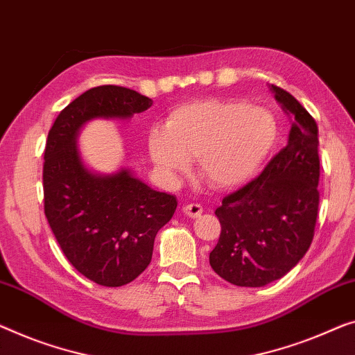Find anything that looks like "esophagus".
I'll use <instances>...</instances> for the list:
<instances>
[{
	"label": "esophagus",
	"mask_w": 355,
	"mask_h": 355,
	"mask_svg": "<svg viewBox=\"0 0 355 355\" xmlns=\"http://www.w3.org/2000/svg\"><path fill=\"white\" fill-rule=\"evenodd\" d=\"M183 214L188 215L189 218H198L202 214V205L200 204H188L183 207Z\"/></svg>",
	"instance_id": "esophagus-1"
}]
</instances>
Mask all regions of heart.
<instances>
[{
    "label": "heart",
    "mask_w": 355,
    "mask_h": 355,
    "mask_svg": "<svg viewBox=\"0 0 355 355\" xmlns=\"http://www.w3.org/2000/svg\"><path fill=\"white\" fill-rule=\"evenodd\" d=\"M277 139V124L268 110L245 100L207 98L182 105L168 114L166 129L148 134L153 162L175 180L198 159L199 175L215 188L230 189L260 172Z\"/></svg>",
    "instance_id": "b5f03b06"
}]
</instances>
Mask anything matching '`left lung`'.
I'll return each mask as SVG.
<instances>
[{
    "label": "left lung",
    "instance_id": "8db88e82",
    "mask_svg": "<svg viewBox=\"0 0 355 355\" xmlns=\"http://www.w3.org/2000/svg\"><path fill=\"white\" fill-rule=\"evenodd\" d=\"M271 92L292 121L288 144L215 210L221 232L210 266L237 287H264L295 268L313 242L319 210V129L292 94L274 84Z\"/></svg>",
    "mask_w": 355,
    "mask_h": 355
}]
</instances>
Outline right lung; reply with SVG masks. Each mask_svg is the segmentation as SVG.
<instances>
[{
    "label": "right lung",
    "instance_id": "right-lung-1",
    "mask_svg": "<svg viewBox=\"0 0 355 355\" xmlns=\"http://www.w3.org/2000/svg\"><path fill=\"white\" fill-rule=\"evenodd\" d=\"M151 105V98L132 89L92 87L60 111L47 135L46 218L67 260L103 287H121L145 271L155 237L172 218L177 199L150 188L130 168L89 171L76 139L89 121L129 119Z\"/></svg>",
    "mask_w": 355,
    "mask_h": 355
}]
</instances>
